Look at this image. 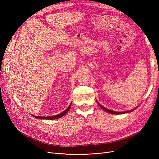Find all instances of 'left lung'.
<instances>
[{
    "instance_id": "8db88e82",
    "label": "left lung",
    "mask_w": 159,
    "mask_h": 159,
    "mask_svg": "<svg viewBox=\"0 0 159 159\" xmlns=\"http://www.w3.org/2000/svg\"><path fill=\"white\" fill-rule=\"evenodd\" d=\"M99 104V106H101L102 109L104 110V111H106V112H108V113H112V114H116V115H119V114H122V113H126V112H117V111H112V110H108V109H107V108H106L105 107H104V106H102L101 104Z\"/></svg>"
}]
</instances>
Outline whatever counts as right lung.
Masks as SVG:
<instances>
[{"instance_id": "add662e5", "label": "right lung", "mask_w": 159, "mask_h": 159, "mask_svg": "<svg viewBox=\"0 0 159 159\" xmlns=\"http://www.w3.org/2000/svg\"><path fill=\"white\" fill-rule=\"evenodd\" d=\"M71 103L70 104V106L68 107V108H67L66 110H65L63 112H62V113H61L59 114H58L57 115H55V116H35L34 115H33V116H35V117L37 118V119H48V120H53V119H58V118H60V117H62V116L65 115L67 113H68V111H69L70 108L71 107Z\"/></svg>"}]
</instances>
